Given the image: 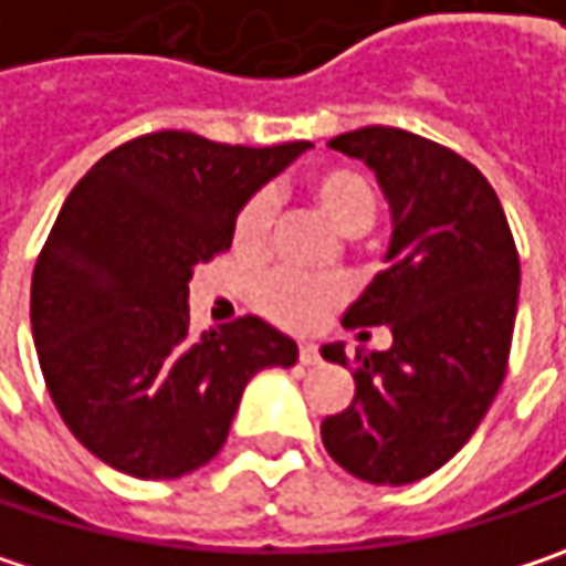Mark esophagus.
I'll list each match as a JSON object with an SVG mask.
<instances>
[{
  "instance_id": "esophagus-1",
  "label": "esophagus",
  "mask_w": 566,
  "mask_h": 566,
  "mask_svg": "<svg viewBox=\"0 0 566 566\" xmlns=\"http://www.w3.org/2000/svg\"><path fill=\"white\" fill-rule=\"evenodd\" d=\"M300 364H303V367L318 364V347H315V344H300Z\"/></svg>"
}]
</instances>
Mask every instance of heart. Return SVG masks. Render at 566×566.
Listing matches in <instances>:
<instances>
[{
    "label": "heart",
    "instance_id": "obj_1",
    "mask_svg": "<svg viewBox=\"0 0 566 566\" xmlns=\"http://www.w3.org/2000/svg\"><path fill=\"white\" fill-rule=\"evenodd\" d=\"M305 199L312 209L335 224L347 238H357L370 231L377 219V186L367 180L357 167L332 164L305 177ZM273 199L266 192H254L234 216L231 228V244L241 258L258 261L270 248V231H273ZM254 303L263 315L283 328L308 332L315 328L332 308L344 303V290L332 280H305L293 273H270L263 276Z\"/></svg>",
    "mask_w": 566,
    "mask_h": 566
}]
</instances>
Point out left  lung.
<instances>
[{"mask_svg":"<svg viewBox=\"0 0 566 566\" xmlns=\"http://www.w3.org/2000/svg\"><path fill=\"white\" fill-rule=\"evenodd\" d=\"M328 147L360 157L392 209L389 266L342 318L360 342L386 325L392 347L354 360L322 347L354 374V402L322 422V441L347 473L402 486L448 464L503 386L518 251L496 189L458 150L389 125Z\"/></svg>","mask_w":566,"mask_h":566,"instance_id":"8db88e82","label":"left lung"}]
</instances>
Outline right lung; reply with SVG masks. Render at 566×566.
<instances>
[{"label": "right lung", "instance_id": "obj_1", "mask_svg": "<svg viewBox=\"0 0 566 566\" xmlns=\"http://www.w3.org/2000/svg\"><path fill=\"white\" fill-rule=\"evenodd\" d=\"M308 142L244 147L192 132L118 144L63 202L31 276V335L76 441L138 480L222 451L248 380L300 350L244 315L189 335L196 263L231 248L238 209Z\"/></svg>", "mask_w": 566, "mask_h": 566}]
</instances>
